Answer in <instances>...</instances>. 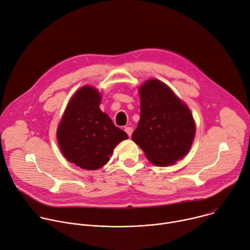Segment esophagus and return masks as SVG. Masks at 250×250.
Here are the masks:
<instances>
[{"mask_svg": "<svg viewBox=\"0 0 250 250\" xmlns=\"http://www.w3.org/2000/svg\"><path fill=\"white\" fill-rule=\"evenodd\" d=\"M125 131L127 133V135L130 137L131 136V133H132V131H133V129H132V127H130V126H125Z\"/></svg>", "mask_w": 250, "mask_h": 250, "instance_id": "obj_1", "label": "esophagus"}]
</instances>
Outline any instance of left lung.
Listing matches in <instances>:
<instances>
[{"label": "left lung", "instance_id": "obj_1", "mask_svg": "<svg viewBox=\"0 0 250 250\" xmlns=\"http://www.w3.org/2000/svg\"><path fill=\"white\" fill-rule=\"evenodd\" d=\"M139 96L140 119L131 138L154 165H172L193 144L196 125L190 109L156 79L141 85Z\"/></svg>", "mask_w": 250, "mask_h": 250}]
</instances>
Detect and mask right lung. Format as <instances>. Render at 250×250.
Returning <instances> with one entry per match:
<instances>
[{"label": "right lung", "instance_id": "add662e5", "mask_svg": "<svg viewBox=\"0 0 250 250\" xmlns=\"http://www.w3.org/2000/svg\"><path fill=\"white\" fill-rule=\"evenodd\" d=\"M100 103L101 95L96 88H80L69 101L57 127L62 154L83 169L97 170L104 166L115 147L128 138L100 110Z\"/></svg>", "mask_w": 250, "mask_h": 250}]
</instances>
